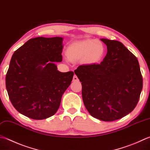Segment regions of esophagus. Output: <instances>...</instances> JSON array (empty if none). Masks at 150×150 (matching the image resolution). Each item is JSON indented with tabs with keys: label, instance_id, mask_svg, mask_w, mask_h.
Instances as JSON below:
<instances>
[{
	"label": "esophagus",
	"instance_id": "obj_1",
	"mask_svg": "<svg viewBox=\"0 0 150 150\" xmlns=\"http://www.w3.org/2000/svg\"><path fill=\"white\" fill-rule=\"evenodd\" d=\"M78 80H79L78 77L75 75H74V76H73V81H77Z\"/></svg>",
	"mask_w": 150,
	"mask_h": 150
}]
</instances>
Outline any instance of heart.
<instances>
[{
	"label": "heart",
	"instance_id": "obj_1",
	"mask_svg": "<svg viewBox=\"0 0 150 150\" xmlns=\"http://www.w3.org/2000/svg\"><path fill=\"white\" fill-rule=\"evenodd\" d=\"M105 46L100 41L87 39L70 44L66 50V55L71 62L83 60L86 64L98 63L105 54Z\"/></svg>",
	"mask_w": 150,
	"mask_h": 150
}]
</instances>
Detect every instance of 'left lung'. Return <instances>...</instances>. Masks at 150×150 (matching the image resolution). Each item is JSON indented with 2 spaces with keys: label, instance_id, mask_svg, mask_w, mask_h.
<instances>
[{
  "label": "left lung",
  "instance_id": "left-lung-1",
  "mask_svg": "<svg viewBox=\"0 0 150 150\" xmlns=\"http://www.w3.org/2000/svg\"><path fill=\"white\" fill-rule=\"evenodd\" d=\"M107 53L100 64L75 70L82 84L84 106L93 118L119 120L133 110L140 99L142 76L137 57L116 40L101 39Z\"/></svg>",
  "mask_w": 150,
  "mask_h": 150
}]
</instances>
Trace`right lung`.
I'll return each mask as SVG.
<instances>
[{"label":"right lung","instance_id":"1","mask_svg":"<svg viewBox=\"0 0 150 150\" xmlns=\"http://www.w3.org/2000/svg\"><path fill=\"white\" fill-rule=\"evenodd\" d=\"M62 38L38 37L17 49L6 75V87L14 108L34 120L57 112L74 73H62L54 62L62 60Z\"/></svg>","mask_w":150,"mask_h":150}]
</instances>
